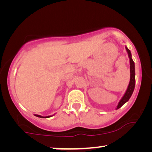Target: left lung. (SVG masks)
I'll return each instance as SVG.
<instances>
[{"instance_id": "left-lung-1", "label": "left lung", "mask_w": 152, "mask_h": 152, "mask_svg": "<svg viewBox=\"0 0 152 152\" xmlns=\"http://www.w3.org/2000/svg\"><path fill=\"white\" fill-rule=\"evenodd\" d=\"M126 50L128 53V56L129 57V62H130V82L129 84V86L127 87V89H126L125 93L123 95V97H122V99H120L119 103L117 106V108L116 109H120V107H122L124 104H125L126 102L129 101V99L132 96L133 92L134 91L135 88V84H136V78H135V64L134 61H133L132 58V53H131V51L129 50L127 48L125 47Z\"/></svg>"}]
</instances>
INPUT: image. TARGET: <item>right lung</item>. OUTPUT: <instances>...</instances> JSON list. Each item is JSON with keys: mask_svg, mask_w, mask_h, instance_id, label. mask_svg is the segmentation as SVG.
<instances>
[{"mask_svg": "<svg viewBox=\"0 0 152 152\" xmlns=\"http://www.w3.org/2000/svg\"><path fill=\"white\" fill-rule=\"evenodd\" d=\"M35 116H37V117H39V118H50V117H51L52 115H48V116H45V117H43V116H41V115H36V114H35L34 115Z\"/></svg>", "mask_w": 152, "mask_h": 152, "instance_id": "1", "label": "right lung"}]
</instances>
